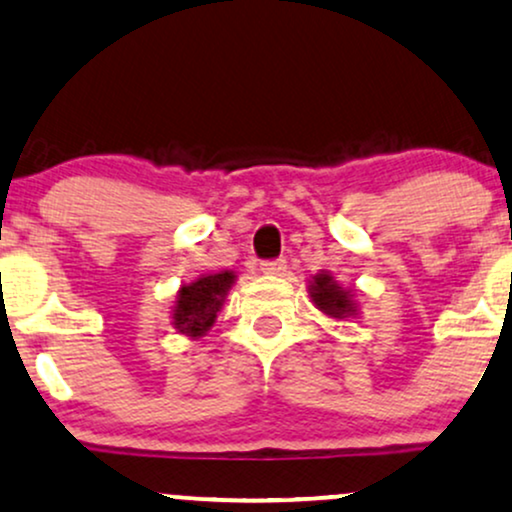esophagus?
<instances>
[{"mask_svg": "<svg viewBox=\"0 0 512 512\" xmlns=\"http://www.w3.org/2000/svg\"><path fill=\"white\" fill-rule=\"evenodd\" d=\"M260 269L264 274L279 276V274L286 272V260H283V257H279V260H267V262H262Z\"/></svg>", "mask_w": 512, "mask_h": 512, "instance_id": "obj_1", "label": "esophagus"}]
</instances>
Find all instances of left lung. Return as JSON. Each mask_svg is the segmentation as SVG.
Returning a JSON list of instances; mask_svg holds the SVG:
<instances>
[{
	"label": "left lung",
	"instance_id": "left-lung-1",
	"mask_svg": "<svg viewBox=\"0 0 512 512\" xmlns=\"http://www.w3.org/2000/svg\"><path fill=\"white\" fill-rule=\"evenodd\" d=\"M307 291H310L312 303H315L317 310H322L324 315L334 319H346L357 315L353 293H350L348 288L338 286V281L329 272L312 276Z\"/></svg>",
	"mask_w": 512,
	"mask_h": 512
}]
</instances>
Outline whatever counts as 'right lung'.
Listing matches in <instances>:
<instances>
[{
    "instance_id": "1",
    "label": "right lung",
    "mask_w": 512,
    "mask_h": 512,
    "mask_svg": "<svg viewBox=\"0 0 512 512\" xmlns=\"http://www.w3.org/2000/svg\"><path fill=\"white\" fill-rule=\"evenodd\" d=\"M233 283H236V274L226 269V272L205 274L188 286H181L174 305V322H171L178 334L190 338L205 336L209 326L217 322L221 305Z\"/></svg>"
}]
</instances>
